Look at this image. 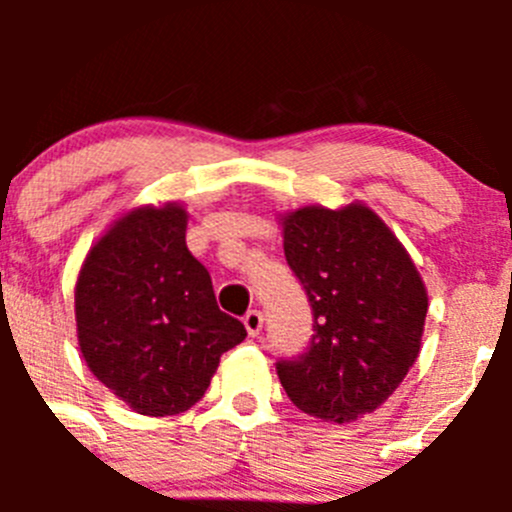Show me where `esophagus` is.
Wrapping results in <instances>:
<instances>
[{
	"instance_id": "esophagus-1",
	"label": "esophagus",
	"mask_w": 512,
	"mask_h": 512,
	"mask_svg": "<svg viewBox=\"0 0 512 512\" xmlns=\"http://www.w3.org/2000/svg\"><path fill=\"white\" fill-rule=\"evenodd\" d=\"M242 322H245V329L250 337H257L262 329V312H257V309H250V312L242 317Z\"/></svg>"
}]
</instances>
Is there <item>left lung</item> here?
Segmentation results:
<instances>
[{
	"instance_id": "obj_1",
	"label": "left lung",
	"mask_w": 512,
	"mask_h": 512,
	"mask_svg": "<svg viewBox=\"0 0 512 512\" xmlns=\"http://www.w3.org/2000/svg\"><path fill=\"white\" fill-rule=\"evenodd\" d=\"M280 225L287 265L314 312L307 352L277 361L289 401L334 423L374 414L421 352L428 294L414 260L359 200L302 205Z\"/></svg>"
}]
</instances>
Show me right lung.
Instances as JSON below:
<instances>
[{
  "instance_id": "obj_1",
  "label": "right lung",
  "mask_w": 512,
  "mask_h": 512,
  "mask_svg": "<svg viewBox=\"0 0 512 512\" xmlns=\"http://www.w3.org/2000/svg\"><path fill=\"white\" fill-rule=\"evenodd\" d=\"M188 210L141 205L91 245L74 289L76 337L91 374L143 416L198 404L220 356L247 337L220 312L208 270L185 245Z\"/></svg>"
}]
</instances>
